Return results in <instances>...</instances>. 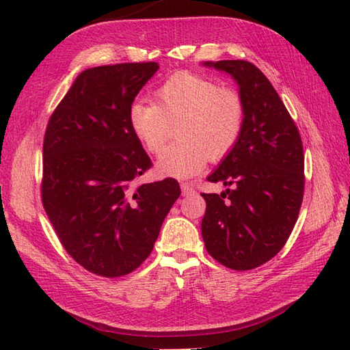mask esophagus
Listing matches in <instances>:
<instances>
[{"label": "esophagus", "mask_w": 350, "mask_h": 350, "mask_svg": "<svg viewBox=\"0 0 350 350\" xmlns=\"http://www.w3.org/2000/svg\"><path fill=\"white\" fill-rule=\"evenodd\" d=\"M180 188H182V194H183V196H189V194H192V192H196L194 185L188 183V182L180 183Z\"/></svg>", "instance_id": "1"}]
</instances>
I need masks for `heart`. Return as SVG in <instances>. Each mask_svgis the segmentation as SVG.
<instances>
[{"label":"heart","mask_w":350,"mask_h":350,"mask_svg":"<svg viewBox=\"0 0 350 350\" xmlns=\"http://www.w3.org/2000/svg\"><path fill=\"white\" fill-rule=\"evenodd\" d=\"M129 124L148 153H159L156 162L165 177H191L202 171L207 159L217 162L232 153L245 124V103L239 92L218 81L179 72L153 94V103L135 102L129 108Z\"/></svg>","instance_id":"obj_1"}]
</instances>
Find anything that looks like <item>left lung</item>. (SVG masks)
<instances>
[{
  "label": "left lung",
  "instance_id": "8db88e82",
  "mask_svg": "<svg viewBox=\"0 0 350 350\" xmlns=\"http://www.w3.org/2000/svg\"><path fill=\"white\" fill-rule=\"evenodd\" d=\"M239 85L245 124L239 143L207 177L232 187L202 194V234L209 254L234 271L269 262L284 247L304 198V148L299 131L263 72L245 60L204 63Z\"/></svg>",
  "mask_w": 350,
  "mask_h": 350
}]
</instances>
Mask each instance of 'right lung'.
Returning a JSON list of instances; mask_svg holds the SVG:
<instances>
[{
  "instance_id": "obj_1",
  "label": "right lung",
  "mask_w": 350,
  "mask_h": 350,
  "mask_svg": "<svg viewBox=\"0 0 350 350\" xmlns=\"http://www.w3.org/2000/svg\"><path fill=\"white\" fill-rule=\"evenodd\" d=\"M158 63L99 66L79 73L43 138L42 203L63 248L105 278L150 256L180 196L177 180L138 183L152 161L133 135L129 108Z\"/></svg>"
}]
</instances>
